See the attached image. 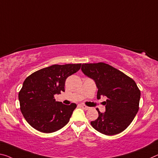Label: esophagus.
Returning a JSON list of instances; mask_svg holds the SVG:
<instances>
[{
    "instance_id": "esophagus-1",
    "label": "esophagus",
    "mask_w": 158,
    "mask_h": 158,
    "mask_svg": "<svg viewBox=\"0 0 158 158\" xmlns=\"http://www.w3.org/2000/svg\"><path fill=\"white\" fill-rule=\"evenodd\" d=\"M81 106L82 108L84 109V110H89V108H90L89 107L86 106H85V105H83V104H81Z\"/></svg>"
}]
</instances>
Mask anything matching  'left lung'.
<instances>
[{
  "instance_id": "obj_1",
  "label": "left lung",
  "mask_w": 158,
  "mask_h": 158,
  "mask_svg": "<svg viewBox=\"0 0 158 158\" xmlns=\"http://www.w3.org/2000/svg\"><path fill=\"white\" fill-rule=\"evenodd\" d=\"M81 71L93 79L98 88L97 98L107 97L106 112H98V117L91 122L100 133L115 135L129 126L139 111L141 91L133 79L109 64H82Z\"/></svg>"
}]
</instances>
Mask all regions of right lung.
Instances as JSON below:
<instances>
[{
	"label": "right lung",
	"mask_w": 158,
	"mask_h": 158,
	"mask_svg": "<svg viewBox=\"0 0 158 158\" xmlns=\"http://www.w3.org/2000/svg\"><path fill=\"white\" fill-rule=\"evenodd\" d=\"M81 64H54L26 78L19 93L20 110L26 121L35 129L52 133L68 123L77 105L56 101L54 96L64 91L66 79L76 73Z\"/></svg>",
	"instance_id": "1"
}]
</instances>
